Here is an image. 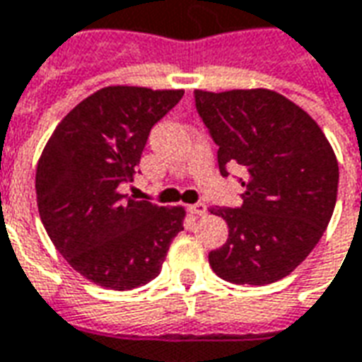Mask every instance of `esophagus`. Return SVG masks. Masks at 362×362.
<instances>
[{
	"mask_svg": "<svg viewBox=\"0 0 362 362\" xmlns=\"http://www.w3.org/2000/svg\"><path fill=\"white\" fill-rule=\"evenodd\" d=\"M189 214H194V216H206L207 214V206L206 204H202V202H198V204H194V206H189Z\"/></svg>",
	"mask_w": 362,
	"mask_h": 362,
	"instance_id": "esophagus-1",
	"label": "esophagus"
}]
</instances>
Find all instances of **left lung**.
<instances>
[{"mask_svg":"<svg viewBox=\"0 0 362 362\" xmlns=\"http://www.w3.org/2000/svg\"><path fill=\"white\" fill-rule=\"evenodd\" d=\"M196 110L219 146L221 176L243 166L241 207H209L229 239L209 267L233 284L264 286L288 276L322 239L333 216L339 164L320 125L272 90H196Z\"/></svg>","mask_w":362,"mask_h":362,"instance_id":"8db88e82","label":"left lung"}]
</instances>
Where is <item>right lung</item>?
I'll return each mask as SVG.
<instances>
[{
    "instance_id": "right-lung-1",
    "label": "right lung",
    "mask_w": 362,
    "mask_h": 362,
    "mask_svg": "<svg viewBox=\"0 0 362 362\" xmlns=\"http://www.w3.org/2000/svg\"><path fill=\"white\" fill-rule=\"evenodd\" d=\"M184 90L107 86L80 102L37 164V204L57 251L93 284L133 290L160 274L184 207L127 198L148 133Z\"/></svg>"
}]
</instances>
